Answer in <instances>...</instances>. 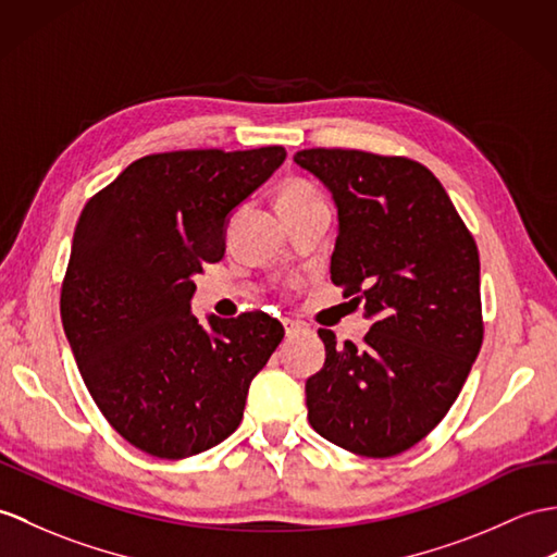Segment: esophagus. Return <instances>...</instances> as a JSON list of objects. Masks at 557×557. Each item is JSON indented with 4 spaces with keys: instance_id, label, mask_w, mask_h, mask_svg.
Wrapping results in <instances>:
<instances>
[{
    "instance_id": "34e87169",
    "label": "esophagus",
    "mask_w": 557,
    "mask_h": 557,
    "mask_svg": "<svg viewBox=\"0 0 557 557\" xmlns=\"http://www.w3.org/2000/svg\"><path fill=\"white\" fill-rule=\"evenodd\" d=\"M284 322V334H287V337H296V334H301V332H306V325L304 322H299V320H282Z\"/></svg>"
}]
</instances>
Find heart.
<instances>
[{
  "label": "heart",
  "mask_w": 557,
  "mask_h": 557,
  "mask_svg": "<svg viewBox=\"0 0 557 557\" xmlns=\"http://www.w3.org/2000/svg\"><path fill=\"white\" fill-rule=\"evenodd\" d=\"M320 194L313 189V185H308L306 180H289L287 185L280 189V206H287V203H301L308 199H315Z\"/></svg>",
  "instance_id": "b5f03b06"
}]
</instances>
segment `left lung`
Here are the masks:
<instances>
[{
    "label": "left lung",
    "mask_w": 557,
    "mask_h": 557,
    "mask_svg": "<svg viewBox=\"0 0 557 557\" xmlns=\"http://www.w3.org/2000/svg\"><path fill=\"white\" fill-rule=\"evenodd\" d=\"M339 211L332 282L372 327L306 382L308 422L351 454L392 458L446 418L484 339L480 251L430 168L360 149H304Z\"/></svg>",
    "instance_id": "1"
}]
</instances>
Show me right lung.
Wrapping results in <instances>:
<instances>
[{
  "mask_svg": "<svg viewBox=\"0 0 557 557\" xmlns=\"http://www.w3.org/2000/svg\"><path fill=\"white\" fill-rule=\"evenodd\" d=\"M284 147L180 149L131 163L75 223L61 320L89 396L127 444L163 460L237 430L249 384L284 337L247 310L189 315L191 277L225 256L230 211L273 175Z\"/></svg>",
  "mask_w": 557,
  "mask_h": 557,
  "instance_id": "1",
  "label": "right lung"
}]
</instances>
